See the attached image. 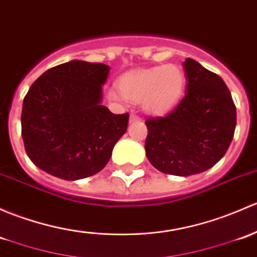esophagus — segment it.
I'll use <instances>...</instances> for the list:
<instances>
[{
    "mask_svg": "<svg viewBox=\"0 0 257 257\" xmlns=\"http://www.w3.org/2000/svg\"><path fill=\"white\" fill-rule=\"evenodd\" d=\"M129 121H131V123H134V121H140V117L137 114H131V117H129Z\"/></svg>",
    "mask_w": 257,
    "mask_h": 257,
    "instance_id": "1",
    "label": "esophagus"
}]
</instances>
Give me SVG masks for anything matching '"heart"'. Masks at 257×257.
I'll list each match as a JSON object with an SVG mask.
<instances>
[{
  "mask_svg": "<svg viewBox=\"0 0 257 257\" xmlns=\"http://www.w3.org/2000/svg\"><path fill=\"white\" fill-rule=\"evenodd\" d=\"M118 91H110L112 101L142 102L149 114L161 115L170 112L182 98L186 76L176 65H161L136 70L123 75L117 82Z\"/></svg>",
  "mask_w": 257,
  "mask_h": 257,
  "instance_id": "obj_1",
  "label": "heart"
}]
</instances>
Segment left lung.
Listing matches in <instances>:
<instances>
[{"mask_svg": "<svg viewBox=\"0 0 257 257\" xmlns=\"http://www.w3.org/2000/svg\"><path fill=\"white\" fill-rule=\"evenodd\" d=\"M187 92L169 114L145 120L147 158L155 169L191 176L225 155L236 125V108L225 82L193 59L183 63Z\"/></svg>", "mask_w": 257, "mask_h": 257, "instance_id": "8db88e82", "label": "left lung"}]
</instances>
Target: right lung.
<instances>
[{
    "label": "right lung",
    "mask_w": 257,
    "mask_h": 257,
    "mask_svg": "<svg viewBox=\"0 0 257 257\" xmlns=\"http://www.w3.org/2000/svg\"><path fill=\"white\" fill-rule=\"evenodd\" d=\"M108 65L72 60L47 70L23 99L22 138L36 166L66 181L101 171L129 114L102 106Z\"/></svg>",
    "instance_id": "obj_1"
}]
</instances>
